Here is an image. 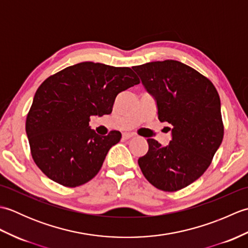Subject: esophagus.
I'll list each match as a JSON object with an SVG mask.
<instances>
[{
  "label": "esophagus",
  "instance_id": "34e87169",
  "mask_svg": "<svg viewBox=\"0 0 248 248\" xmlns=\"http://www.w3.org/2000/svg\"><path fill=\"white\" fill-rule=\"evenodd\" d=\"M134 134L133 133H124L123 134V139L124 140H130L131 138H133Z\"/></svg>",
  "mask_w": 248,
  "mask_h": 248
}]
</instances>
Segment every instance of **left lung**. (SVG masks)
Listing matches in <instances>:
<instances>
[{"instance_id":"1","label":"left lung","mask_w":248,"mask_h":248,"mask_svg":"<svg viewBox=\"0 0 248 248\" xmlns=\"http://www.w3.org/2000/svg\"><path fill=\"white\" fill-rule=\"evenodd\" d=\"M133 70L155 98L157 117L171 124L172 135L167 146L147 140L149 149L139 159L140 170L161 191H179L203 175L222 144L218 93L208 78L178 61L151 62Z\"/></svg>"}]
</instances>
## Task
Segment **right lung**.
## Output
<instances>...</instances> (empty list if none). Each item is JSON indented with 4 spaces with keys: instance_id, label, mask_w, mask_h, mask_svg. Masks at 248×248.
I'll list each match as a JSON object with an SVG mask.
<instances>
[{
    "instance_id": "obj_1",
    "label": "right lung",
    "mask_w": 248,
    "mask_h": 248,
    "mask_svg": "<svg viewBox=\"0 0 248 248\" xmlns=\"http://www.w3.org/2000/svg\"><path fill=\"white\" fill-rule=\"evenodd\" d=\"M140 84L129 67L83 62L41 83L26 116L25 131L36 165L51 180L80 186L101 170L119 131L98 135L91 116L108 115L117 94Z\"/></svg>"
}]
</instances>
